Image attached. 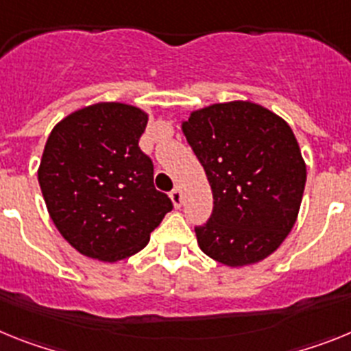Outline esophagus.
<instances>
[{"mask_svg":"<svg viewBox=\"0 0 351 351\" xmlns=\"http://www.w3.org/2000/svg\"><path fill=\"white\" fill-rule=\"evenodd\" d=\"M169 197H171V203L175 205V208H180V206H182V201H184V194H182V191H180L178 187L173 189V193L169 194Z\"/></svg>","mask_w":351,"mask_h":351,"instance_id":"obj_1","label":"esophagus"}]
</instances>
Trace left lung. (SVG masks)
Here are the masks:
<instances>
[{"instance_id": "obj_1", "label": "left lung", "mask_w": 351, "mask_h": 351, "mask_svg": "<svg viewBox=\"0 0 351 351\" xmlns=\"http://www.w3.org/2000/svg\"><path fill=\"white\" fill-rule=\"evenodd\" d=\"M182 132L206 173L213 212L197 245L231 268L263 261L293 230L306 187V160L293 130L249 100L191 111Z\"/></svg>"}]
</instances>
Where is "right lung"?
I'll use <instances>...</instances> for the list:
<instances>
[{"instance_id":"right-lung-1","label":"right lung","mask_w":351,"mask_h":351,"mask_svg":"<svg viewBox=\"0 0 351 351\" xmlns=\"http://www.w3.org/2000/svg\"><path fill=\"white\" fill-rule=\"evenodd\" d=\"M148 112L99 102L54 125L38 184L56 230L86 258L114 263L136 254L173 208L154 185V164L139 138Z\"/></svg>"}]
</instances>
